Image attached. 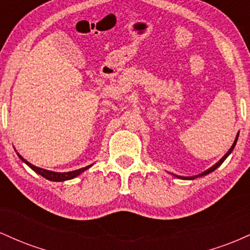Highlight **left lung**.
Instances as JSON below:
<instances>
[{"instance_id": "8db88e82", "label": "left lung", "mask_w": 250, "mask_h": 250, "mask_svg": "<svg viewBox=\"0 0 250 250\" xmlns=\"http://www.w3.org/2000/svg\"><path fill=\"white\" fill-rule=\"evenodd\" d=\"M237 139H239V133H237V135H236V137H235V141H234V143H233V146H231L230 147V149H229L228 151H227L226 153V155L225 156L222 157V159L220 160L219 162H216L215 163V165L213 166V167H210L209 169H207V170H205L203 171V173H201V174H199V175H195V176H179V175H174V174H171V175H174V176H176V177H179V179H182V180H194V179H196V177H201V176H206V175H208V174H210V173H213V171L215 170V169H217L220 167L221 165H222L223 162H225V160L227 159V157L229 156V155L231 154V151L234 150V148H235V146H236V142H237Z\"/></svg>"}]
</instances>
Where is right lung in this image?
<instances>
[{"label": "right lung", "instance_id": "add662e5", "mask_svg": "<svg viewBox=\"0 0 250 250\" xmlns=\"http://www.w3.org/2000/svg\"><path fill=\"white\" fill-rule=\"evenodd\" d=\"M17 155H19L20 159H21L22 161H23L25 165L28 166V167H30L31 169H33V170L35 171V173L40 174V175H41V176L44 177V179H47V180H49V181H54V182H63V181L75 179L76 176H79L80 174H82L83 171H85V170H87V169H89V168L91 167V166H93V165H89V166H87V167H84V168L77 169V170H73V171H67V173H57V171H51V170H47V169L36 167V166L31 165V163L28 162L27 160H24L23 157H22L19 153H17Z\"/></svg>", "mask_w": 250, "mask_h": 250}]
</instances>
